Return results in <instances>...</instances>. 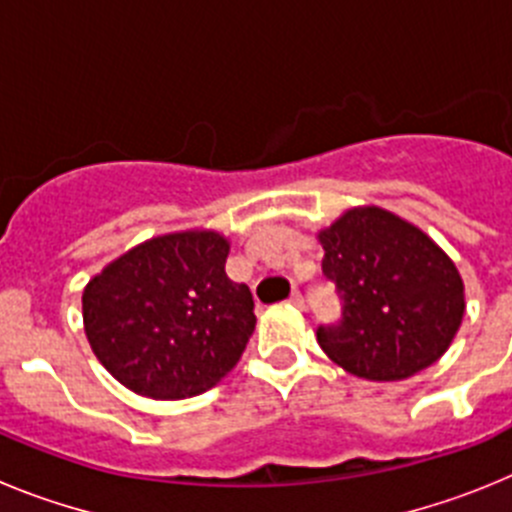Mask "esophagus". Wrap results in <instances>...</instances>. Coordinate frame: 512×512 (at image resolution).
<instances>
[{"mask_svg":"<svg viewBox=\"0 0 512 512\" xmlns=\"http://www.w3.org/2000/svg\"><path fill=\"white\" fill-rule=\"evenodd\" d=\"M289 305L302 310V307H305V297H302V292H292V295H289Z\"/></svg>","mask_w":512,"mask_h":512,"instance_id":"obj_1","label":"esophagus"}]
</instances>
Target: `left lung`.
I'll return each instance as SVG.
<instances>
[{"mask_svg": "<svg viewBox=\"0 0 512 512\" xmlns=\"http://www.w3.org/2000/svg\"><path fill=\"white\" fill-rule=\"evenodd\" d=\"M341 323L318 328L328 359L369 382H400L449 351L467 302L449 253L405 217L351 207L318 230Z\"/></svg>", "mask_w": 512, "mask_h": 512, "instance_id": "obj_1", "label": "left lung"}]
</instances>
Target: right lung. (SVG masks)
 <instances>
[{
    "instance_id": "1",
    "label": "right lung",
    "mask_w": 512,
    "mask_h": 512,
    "mask_svg": "<svg viewBox=\"0 0 512 512\" xmlns=\"http://www.w3.org/2000/svg\"><path fill=\"white\" fill-rule=\"evenodd\" d=\"M228 253L217 230H179L138 243L94 274L81 315L99 364L153 400L215 387L256 328L251 289L225 274Z\"/></svg>"
}]
</instances>
